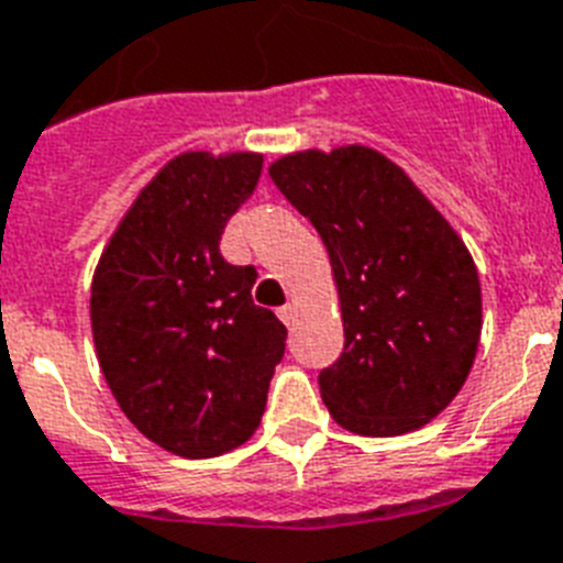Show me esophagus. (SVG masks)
Returning <instances> with one entry per match:
<instances>
[{
    "instance_id": "34e87169",
    "label": "esophagus",
    "mask_w": 563,
    "mask_h": 563,
    "mask_svg": "<svg viewBox=\"0 0 563 563\" xmlns=\"http://www.w3.org/2000/svg\"><path fill=\"white\" fill-rule=\"evenodd\" d=\"M277 318H280V321L286 323V327H291V323H295V303L280 306V309H277Z\"/></svg>"
}]
</instances>
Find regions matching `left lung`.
<instances>
[{"instance_id": "obj_1", "label": "left lung", "mask_w": 563, "mask_h": 563, "mask_svg": "<svg viewBox=\"0 0 563 563\" xmlns=\"http://www.w3.org/2000/svg\"><path fill=\"white\" fill-rule=\"evenodd\" d=\"M268 176L321 234L335 274L344 353L318 376L332 419L361 437L431 422L465 385L483 327L463 240L369 147L286 155Z\"/></svg>"}]
</instances>
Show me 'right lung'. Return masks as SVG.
<instances>
[{"instance_id":"add662e5","label":"right lung","mask_w":563,"mask_h":563,"mask_svg":"<svg viewBox=\"0 0 563 563\" xmlns=\"http://www.w3.org/2000/svg\"><path fill=\"white\" fill-rule=\"evenodd\" d=\"M263 155L185 153L150 181L91 283V335L130 422L187 460L257 431L286 327L251 300L254 266L219 240L260 181Z\"/></svg>"}]
</instances>
